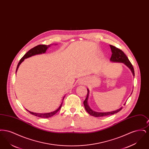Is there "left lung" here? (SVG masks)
Wrapping results in <instances>:
<instances>
[{
    "instance_id": "obj_1",
    "label": "left lung",
    "mask_w": 149,
    "mask_h": 149,
    "mask_svg": "<svg viewBox=\"0 0 149 149\" xmlns=\"http://www.w3.org/2000/svg\"><path fill=\"white\" fill-rule=\"evenodd\" d=\"M109 46L111 47V51H112V56H111V57L110 58V61L112 63H123L124 65H125L127 68H128L130 69V70L132 72V73L133 74V76L134 77L135 72H134V67H133V66H132L131 63H130V61L128 60L127 56L125 54V53L122 50L114 47L112 45H109ZM87 91H88V94H87V96H86V99L84 101V106L85 107V110L90 115H91L92 116L96 117H103V116H109V115L117 113V112H118L122 109V107H121L120 108H119V109H118L116 111H111V112H95V111H93L91 108V107H89V104H88V99H89V91L88 88H87ZM132 92H133V90H132L131 94H132ZM125 103H126V102L125 103L124 105L125 104Z\"/></svg>"
}]
</instances>
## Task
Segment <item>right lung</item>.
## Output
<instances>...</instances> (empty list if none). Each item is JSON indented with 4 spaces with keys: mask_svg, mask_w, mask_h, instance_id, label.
Returning a JSON list of instances; mask_svg holds the SVG:
<instances>
[{
    "mask_svg": "<svg viewBox=\"0 0 149 149\" xmlns=\"http://www.w3.org/2000/svg\"><path fill=\"white\" fill-rule=\"evenodd\" d=\"M53 45V44H51V45H38L37 46H36L35 47L31 49V50H29V51L23 56V57L20 60L19 62L18 63V65H17V69H16V71H15V73H17V70L19 68V66H20V65L22 64V62L24 61V59L26 58H27L29 57H30L33 56H35L36 55H39V54H45L46 53L47 50L50 47V46ZM55 45H57V44H55ZM65 97V95L64 96V97L62 99V102L60 105V106L58 107V108H57V109L52 111V112H51L49 113H35V112H31V111H29V110L26 109L28 112H29V113L37 117H38L40 118H49L51 117L52 116H53L54 115H55V114L57 112L60 110V109L61 108V107L62 106V104H63V99H64V97Z\"/></svg>",
    "mask_w": 149,
    "mask_h": 149,
    "instance_id": "add662e5",
    "label": "right lung"
}]
</instances>
